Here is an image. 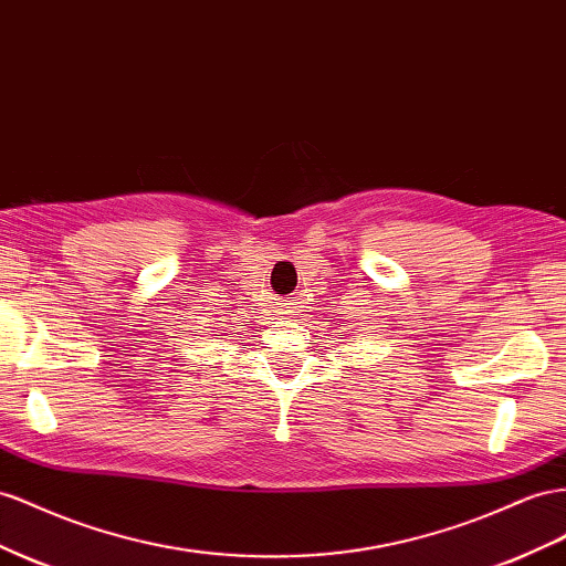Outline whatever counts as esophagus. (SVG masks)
<instances>
[{
  "mask_svg": "<svg viewBox=\"0 0 566 566\" xmlns=\"http://www.w3.org/2000/svg\"><path fill=\"white\" fill-rule=\"evenodd\" d=\"M281 314H283V318H285V321H293V318L297 316L293 307H283V310H281Z\"/></svg>",
  "mask_w": 566,
  "mask_h": 566,
  "instance_id": "esophagus-1",
  "label": "esophagus"
}]
</instances>
